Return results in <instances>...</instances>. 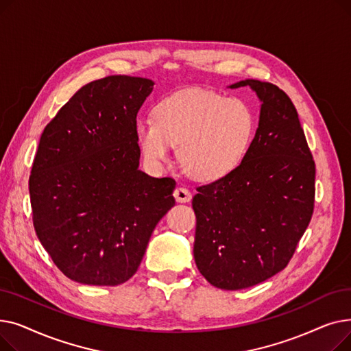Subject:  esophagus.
<instances>
[{"label": "esophagus", "instance_id": "34e87169", "mask_svg": "<svg viewBox=\"0 0 351 351\" xmlns=\"http://www.w3.org/2000/svg\"><path fill=\"white\" fill-rule=\"evenodd\" d=\"M173 196L179 204H186V202L192 199V193L186 188H176L173 192Z\"/></svg>", "mask_w": 351, "mask_h": 351}]
</instances>
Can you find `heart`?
<instances>
[{"label": "heart", "mask_w": 351, "mask_h": 351, "mask_svg": "<svg viewBox=\"0 0 351 351\" xmlns=\"http://www.w3.org/2000/svg\"><path fill=\"white\" fill-rule=\"evenodd\" d=\"M155 121L136 125V142L155 168L172 159L178 146L180 163L193 178L217 180L245 158L254 132L250 106L236 98L189 88L162 99Z\"/></svg>", "instance_id": "1"}]
</instances>
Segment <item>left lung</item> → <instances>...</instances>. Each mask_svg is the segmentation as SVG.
<instances>
[{"label":"left lung","instance_id":"1","mask_svg":"<svg viewBox=\"0 0 351 351\" xmlns=\"http://www.w3.org/2000/svg\"><path fill=\"white\" fill-rule=\"evenodd\" d=\"M261 101L249 149L229 175L199 186L195 263L215 287L241 290L283 270L307 229L315 204V160L298 110L282 89L257 80Z\"/></svg>","mask_w":351,"mask_h":351}]
</instances>
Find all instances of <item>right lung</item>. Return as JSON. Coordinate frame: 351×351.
<instances>
[{"label": "right lung", "mask_w": 351, "mask_h": 351, "mask_svg": "<svg viewBox=\"0 0 351 351\" xmlns=\"http://www.w3.org/2000/svg\"><path fill=\"white\" fill-rule=\"evenodd\" d=\"M155 82L112 75L77 90L44 129L29 176L34 228L73 282L118 286L138 270L176 182L139 169L136 115Z\"/></svg>", "instance_id": "obj_1"}]
</instances>
